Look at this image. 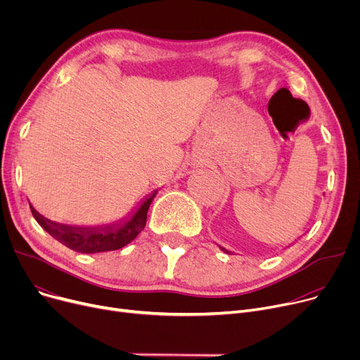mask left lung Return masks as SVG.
I'll return each instance as SVG.
<instances>
[{"label": "left lung", "instance_id": "obj_1", "mask_svg": "<svg viewBox=\"0 0 360 360\" xmlns=\"http://www.w3.org/2000/svg\"><path fill=\"white\" fill-rule=\"evenodd\" d=\"M223 251H226V250H223Z\"/></svg>", "mask_w": 360, "mask_h": 360}]
</instances>
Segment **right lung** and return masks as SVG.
Segmentation results:
<instances>
[{"label":"right lung","instance_id":"obj_1","mask_svg":"<svg viewBox=\"0 0 360 360\" xmlns=\"http://www.w3.org/2000/svg\"><path fill=\"white\" fill-rule=\"evenodd\" d=\"M156 193L150 195L136 214L131 217L122 226H101V228H72V226H65L60 223H53L44 216L37 213L30 205V210L36 221L56 240H60L65 247L72 251L82 254H94V252H106L120 250L131 240H134L137 235L144 229L147 221L148 207L153 201Z\"/></svg>","mask_w":360,"mask_h":360}]
</instances>
